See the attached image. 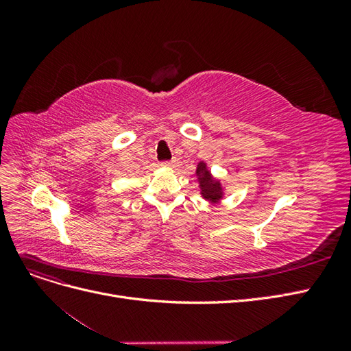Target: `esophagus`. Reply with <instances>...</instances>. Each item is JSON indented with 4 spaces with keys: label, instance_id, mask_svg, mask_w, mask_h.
Segmentation results:
<instances>
[{
    "label": "esophagus",
    "instance_id": "1",
    "mask_svg": "<svg viewBox=\"0 0 351 351\" xmlns=\"http://www.w3.org/2000/svg\"><path fill=\"white\" fill-rule=\"evenodd\" d=\"M174 164H176V161H165V162H162L161 165L165 167V168H173Z\"/></svg>",
    "mask_w": 351,
    "mask_h": 351
}]
</instances>
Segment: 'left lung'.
I'll return each mask as SVG.
<instances>
[{
    "label": "left lung",
    "mask_w": 351,
    "mask_h": 351,
    "mask_svg": "<svg viewBox=\"0 0 351 351\" xmlns=\"http://www.w3.org/2000/svg\"><path fill=\"white\" fill-rule=\"evenodd\" d=\"M196 177L199 182L200 196L209 202H218L224 197V187L218 178L210 174L206 162L200 161L196 168Z\"/></svg>",
    "instance_id": "left-lung-1"
}]
</instances>
